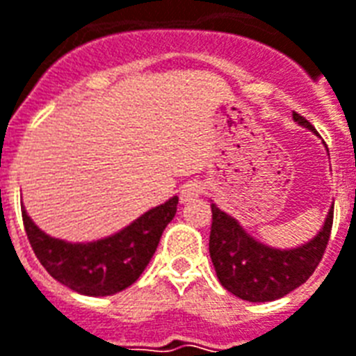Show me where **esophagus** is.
Returning <instances> with one entry per match:
<instances>
[{"mask_svg": "<svg viewBox=\"0 0 356 356\" xmlns=\"http://www.w3.org/2000/svg\"><path fill=\"white\" fill-rule=\"evenodd\" d=\"M203 192V186L200 183H186L181 188V203H188L192 202V200H196V197L202 196Z\"/></svg>", "mask_w": 356, "mask_h": 356, "instance_id": "1", "label": "esophagus"}]
</instances>
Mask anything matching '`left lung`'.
<instances>
[{
	"mask_svg": "<svg viewBox=\"0 0 356 356\" xmlns=\"http://www.w3.org/2000/svg\"><path fill=\"white\" fill-rule=\"evenodd\" d=\"M293 119L316 132L302 115L293 112ZM211 211L209 254L216 276L227 291L248 302H270L286 297L314 275L329 244L334 214V207H330L323 227L308 243L282 250L259 243L232 214L216 207V203H211Z\"/></svg>",
	"mask_w": 356,
	"mask_h": 356,
	"instance_id": "obj_1",
	"label": "left lung"
}]
</instances>
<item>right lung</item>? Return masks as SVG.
<instances>
[{"label": "right lung", "mask_w": 356, "mask_h": 356, "mask_svg": "<svg viewBox=\"0 0 356 356\" xmlns=\"http://www.w3.org/2000/svg\"><path fill=\"white\" fill-rule=\"evenodd\" d=\"M179 197L149 209L110 237L91 243H67L50 237L22 207L27 238L40 265L59 284L88 297H108L132 286L151 261L162 232L177 213Z\"/></svg>", "instance_id": "add662e5"}]
</instances>
